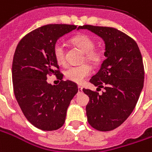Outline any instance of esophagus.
Listing matches in <instances>:
<instances>
[{"label":"esophagus","instance_id":"34e87169","mask_svg":"<svg viewBox=\"0 0 152 152\" xmlns=\"http://www.w3.org/2000/svg\"><path fill=\"white\" fill-rule=\"evenodd\" d=\"M82 90H83V88L80 86H78V91H79V92H82Z\"/></svg>","mask_w":152,"mask_h":152}]
</instances>
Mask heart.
<instances>
[{"label":"heart","mask_w":152,"mask_h":152,"mask_svg":"<svg viewBox=\"0 0 152 152\" xmlns=\"http://www.w3.org/2000/svg\"><path fill=\"white\" fill-rule=\"evenodd\" d=\"M72 43L80 50L85 53V58L94 65H99L104 61V52L94 48V39L86 34H80L72 39ZM53 53L56 61L59 65H64L66 62L65 50L62 44L56 43L53 48ZM91 72V68L88 64L70 66L65 71L66 79L76 83H81Z\"/></svg>","instance_id":"1"}]
</instances>
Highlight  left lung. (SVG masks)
Wrapping results in <instances>:
<instances>
[{
    "label": "left lung",
    "mask_w": 152,
    "mask_h": 152,
    "mask_svg": "<svg viewBox=\"0 0 152 152\" xmlns=\"http://www.w3.org/2000/svg\"><path fill=\"white\" fill-rule=\"evenodd\" d=\"M87 28L104 39V56L98 72L91 77L97 91L83 89L90 102L86 105L88 123L102 132L119 127L135 108L144 84L142 57L135 40L117 28L86 24Z\"/></svg>",
    "instance_id": "1"
}]
</instances>
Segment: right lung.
I'll return each mask as SVG.
<instances>
[{"label":"right lung","mask_w":152,"mask_h":152,"mask_svg":"<svg viewBox=\"0 0 152 152\" xmlns=\"http://www.w3.org/2000/svg\"><path fill=\"white\" fill-rule=\"evenodd\" d=\"M76 28L74 24H47L27 34L14 54L12 81L14 94L25 118L34 127L53 131L64 124L71 100L78 87L71 80H62L53 48L60 37ZM56 75L58 86L46 81Z\"/></svg>","instance_id":"obj_1"}]
</instances>
